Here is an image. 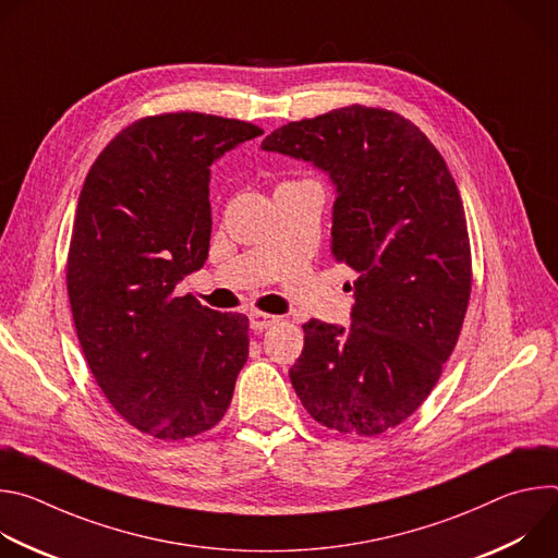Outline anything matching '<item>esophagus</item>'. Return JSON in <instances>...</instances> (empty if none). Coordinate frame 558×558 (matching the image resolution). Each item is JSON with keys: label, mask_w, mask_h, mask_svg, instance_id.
<instances>
[{"label": "esophagus", "mask_w": 558, "mask_h": 558, "mask_svg": "<svg viewBox=\"0 0 558 558\" xmlns=\"http://www.w3.org/2000/svg\"><path fill=\"white\" fill-rule=\"evenodd\" d=\"M280 323L278 315H271V313H263V311H254L252 313V329L256 331H263V329H269L274 325Z\"/></svg>", "instance_id": "esophagus-1"}]
</instances>
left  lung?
<instances>
[{"mask_svg": "<svg viewBox=\"0 0 558 558\" xmlns=\"http://www.w3.org/2000/svg\"><path fill=\"white\" fill-rule=\"evenodd\" d=\"M260 147L329 174L331 254L360 274L347 331L302 325L295 395L327 428L381 435L430 395L465 317L472 263L454 179L415 123L357 104L287 123Z\"/></svg>", "mask_w": 558, "mask_h": 558, "instance_id": "left-lung-1", "label": "left lung"}]
</instances>
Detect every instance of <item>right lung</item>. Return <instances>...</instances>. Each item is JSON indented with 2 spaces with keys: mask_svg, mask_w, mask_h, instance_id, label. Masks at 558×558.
<instances>
[{
  "mask_svg": "<svg viewBox=\"0 0 558 558\" xmlns=\"http://www.w3.org/2000/svg\"><path fill=\"white\" fill-rule=\"evenodd\" d=\"M263 130L201 112L145 117L93 163L68 252L78 344L112 409L154 439L214 428L250 355V320L177 284L209 252V166Z\"/></svg>",
  "mask_w": 558,
  "mask_h": 558,
  "instance_id": "right-lung-1",
  "label": "right lung"
}]
</instances>
